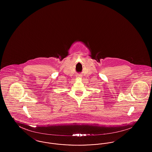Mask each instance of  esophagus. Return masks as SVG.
<instances>
[{"label":"esophagus","mask_w":152,"mask_h":152,"mask_svg":"<svg viewBox=\"0 0 152 152\" xmlns=\"http://www.w3.org/2000/svg\"><path fill=\"white\" fill-rule=\"evenodd\" d=\"M77 77H78V78H80V76H78Z\"/></svg>","instance_id":"34e87169"}]
</instances>
